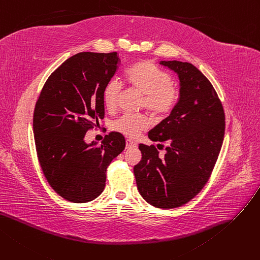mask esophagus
<instances>
[{
    "instance_id": "esophagus-1",
    "label": "esophagus",
    "mask_w": 260,
    "mask_h": 260,
    "mask_svg": "<svg viewBox=\"0 0 260 260\" xmlns=\"http://www.w3.org/2000/svg\"><path fill=\"white\" fill-rule=\"evenodd\" d=\"M137 146V143L135 142V141H133V140H131V139H128V140H126V148L128 149V148H132V147H136Z\"/></svg>"
}]
</instances>
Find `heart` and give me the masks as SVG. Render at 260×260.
<instances>
[{
	"label": "heart",
	"instance_id": "b5f03b06",
	"mask_svg": "<svg viewBox=\"0 0 260 260\" xmlns=\"http://www.w3.org/2000/svg\"><path fill=\"white\" fill-rule=\"evenodd\" d=\"M127 82L144 95V106L155 116L167 114L174 107L176 91L171 84L170 76L159 70L149 61H139L133 64L125 73ZM120 83L112 79L103 91V101L108 109L116 107L120 94ZM149 119L145 115L124 114L114 123V128L129 138H135L149 126Z\"/></svg>",
	"mask_w": 260,
	"mask_h": 260
}]
</instances>
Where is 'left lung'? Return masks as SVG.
<instances>
[{
  "instance_id": "1",
  "label": "left lung",
  "mask_w": 260,
  "mask_h": 260,
  "mask_svg": "<svg viewBox=\"0 0 260 260\" xmlns=\"http://www.w3.org/2000/svg\"><path fill=\"white\" fill-rule=\"evenodd\" d=\"M160 64L178 75L179 99L148 138L169 145L161 157L155 146L139 144L142 158L134 175L148 204L171 209L192 200L208 181L223 140L224 114L213 85L197 67L179 60Z\"/></svg>"
}]
</instances>
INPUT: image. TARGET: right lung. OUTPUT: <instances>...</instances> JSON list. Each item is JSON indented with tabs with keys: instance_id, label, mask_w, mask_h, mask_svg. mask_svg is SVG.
Here are the masks:
<instances>
[{
	"instance_id": "1",
	"label": "right lung",
	"mask_w": 260,
	"mask_h": 260,
	"mask_svg": "<svg viewBox=\"0 0 260 260\" xmlns=\"http://www.w3.org/2000/svg\"><path fill=\"white\" fill-rule=\"evenodd\" d=\"M119 63L117 52H80L50 75L37 102L33 134L39 161L50 186L67 201L98 198L108 166L125 148L117 132L101 145L84 140L86 131L105 117L103 91Z\"/></svg>"
}]
</instances>
